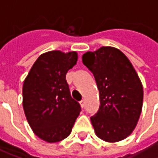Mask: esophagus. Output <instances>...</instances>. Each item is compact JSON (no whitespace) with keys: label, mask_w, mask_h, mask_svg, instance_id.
Instances as JSON below:
<instances>
[{"label":"esophagus","mask_w":158,"mask_h":158,"mask_svg":"<svg viewBox=\"0 0 158 158\" xmlns=\"http://www.w3.org/2000/svg\"><path fill=\"white\" fill-rule=\"evenodd\" d=\"M79 103H80V106H81V108H84V107H85V101H84V100H82V101H81Z\"/></svg>","instance_id":"1"}]
</instances>
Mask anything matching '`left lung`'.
Listing matches in <instances>:
<instances>
[{"mask_svg":"<svg viewBox=\"0 0 158 158\" xmlns=\"http://www.w3.org/2000/svg\"><path fill=\"white\" fill-rule=\"evenodd\" d=\"M100 92V108L90 118L96 135L108 143L128 137L142 111L143 89L128 57L118 48L102 47L82 56Z\"/></svg>","mask_w":158,"mask_h":158,"instance_id":"8db88e82","label":"left lung"}]
</instances>
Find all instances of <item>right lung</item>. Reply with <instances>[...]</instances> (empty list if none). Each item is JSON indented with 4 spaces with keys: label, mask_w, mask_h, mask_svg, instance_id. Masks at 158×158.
I'll return each mask as SVG.
<instances>
[{
    "label": "right lung",
    "mask_w": 158,
    "mask_h": 158,
    "mask_svg": "<svg viewBox=\"0 0 158 158\" xmlns=\"http://www.w3.org/2000/svg\"><path fill=\"white\" fill-rule=\"evenodd\" d=\"M78 61V53L60 50L39 56L23 85V107L35 135L48 143L67 138L80 112L66 80Z\"/></svg>",
    "instance_id": "obj_1"
}]
</instances>
